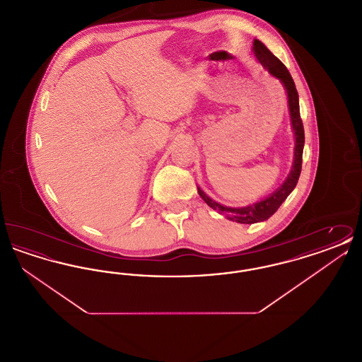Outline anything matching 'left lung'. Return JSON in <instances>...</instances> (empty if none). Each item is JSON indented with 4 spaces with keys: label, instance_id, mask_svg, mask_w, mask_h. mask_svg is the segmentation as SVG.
<instances>
[{
    "label": "left lung",
    "instance_id": "8db88e82",
    "mask_svg": "<svg viewBox=\"0 0 362 362\" xmlns=\"http://www.w3.org/2000/svg\"><path fill=\"white\" fill-rule=\"evenodd\" d=\"M252 52L255 54L257 59L262 64V66L267 70L273 77L278 78L286 90L288 95V105H289V115L292 123L293 133H294V157H293L292 170L285 179V182L281 185V187L266 197L264 199L255 202L252 205L243 207L224 206L214 199H211L205 191L198 187V194L201 198L206 202L213 210H217L218 213L225 214L228 220L240 223V224H255L260 221H266L270 218L278 207L282 205V202L288 198V195L292 192L300 173H301V163H303V149H304V126L300 118V104H298V93L294 86L292 76L286 66L276 58L273 52H270L260 40L254 39L252 43Z\"/></svg>",
    "mask_w": 362,
    "mask_h": 362
}]
</instances>
